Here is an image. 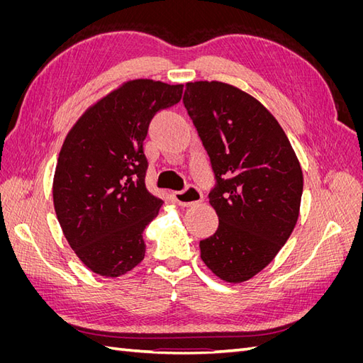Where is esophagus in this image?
I'll return each mask as SVG.
<instances>
[{
  "mask_svg": "<svg viewBox=\"0 0 363 363\" xmlns=\"http://www.w3.org/2000/svg\"><path fill=\"white\" fill-rule=\"evenodd\" d=\"M175 203H179L180 206L183 207H189V206H194L196 203H200L203 200V194L200 189H196L195 186L189 184L188 188H186L184 191H177L172 194Z\"/></svg>",
  "mask_w": 363,
  "mask_h": 363,
  "instance_id": "34e87169",
  "label": "esophagus"
}]
</instances>
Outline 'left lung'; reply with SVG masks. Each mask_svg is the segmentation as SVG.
Segmentation results:
<instances>
[{
    "label": "left lung",
    "instance_id": "8db88e82",
    "mask_svg": "<svg viewBox=\"0 0 363 363\" xmlns=\"http://www.w3.org/2000/svg\"><path fill=\"white\" fill-rule=\"evenodd\" d=\"M183 104L213 171L216 232L201 259L228 283L256 276L298 219L303 172L283 128L256 98L221 82L186 84Z\"/></svg>",
    "mask_w": 363,
    "mask_h": 363
}]
</instances>
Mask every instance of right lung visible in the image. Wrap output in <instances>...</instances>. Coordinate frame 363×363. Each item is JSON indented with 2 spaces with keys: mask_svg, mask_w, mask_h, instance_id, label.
<instances>
[{
  "mask_svg": "<svg viewBox=\"0 0 363 363\" xmlns=\"http://www.w3.org/2000/svg\"><path fill=\"white\" fill-rule=\"evenodd\" d=\"M182 94L183 84L128 82L92 106L65 139L54 208L75 255L100 276H123L145 256L142 232L162 200L145 186L144 140L152 118Z\"/></svg>",
  "mask_w": 363,
  "mask_h": 363,
  "instance_id": "1",
  "label": "right lung"
}]
</instances>
